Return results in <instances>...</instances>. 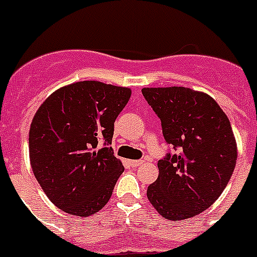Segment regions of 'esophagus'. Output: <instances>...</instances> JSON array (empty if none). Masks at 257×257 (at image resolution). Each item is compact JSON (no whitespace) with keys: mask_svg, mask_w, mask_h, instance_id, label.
<instances>
[{"mask_svg":"<svg viewBox=\"0 0 257 257\" xmlns=\"http://www.w3.org/2000/svg\"><path fill=\"white\" fill-rule=\"evenodd\" d=\"M143 165V161L142 160H134L130 161V166L131 167H139V166Z\"/></svg>","mask_w":257,"mask_h":257,"instance_id":"obj_1","label":"esophagus"}]
</instances>
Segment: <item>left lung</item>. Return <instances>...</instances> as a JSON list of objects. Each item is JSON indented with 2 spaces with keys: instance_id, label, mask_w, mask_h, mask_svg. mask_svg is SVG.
Here are the masks:
<instances>
[{
  "instance_id": "left-lung-1",
  "label": "left lung",
  "mask_w": 257,
  "mask_h": 257,
  "mask_svg": "<svg viewBox=\"0 0 257 257\" xmlns=\"http://www.w3.org/2000/svg\"><path fill=\"white\" fill-rule=\"evenodd\" d=\"M142 92L161 119L166 143L178 152L158 161L149 202L167 220L196 216L219 198L234 171L237 144L229 118L212 97L188 87Z\"/></svg>"
}]
</instances>
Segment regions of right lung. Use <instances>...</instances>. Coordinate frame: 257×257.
<instances>
[{
  "instance_id": "1",
  "label": "right lung",
  "mask_w": 257,
  "mask_h": 257,
  "mask_svg": "<svg viewBox=\"0 0 257 257\" xmlns=\"http://www.w3.org/2000/svg\"><path fill=\"white\" fill-rule=\"evenodd\" d=\"M130 96L127 87L82 81L52 92L36 112L29 130L32 170L61 211L85 217L108 203L124 170L110 147L114 121Z\"/></svg>"
}]
</instances>
